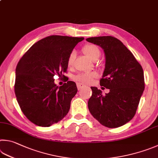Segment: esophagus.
I'll use <instances>...</instances> for the list:
<instances>
[{"mask_svg":"<svg viewBox=\"0 0 158 158\" xmlns=\"http://www.w3.org/2000/svg\"><path fill=\"white\" fill-rule=\"evenodd\" d=\"M77 88H78V90H80V89H81L82 88H84L85 86L84 84H81V83H77Z\"/></svg>","mask_w":158,"mask_h":158,"instance_id":"1","label":"esophagus"}]
</instances>
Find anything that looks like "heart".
<instances>
[{
  "label": "heart",
  "instance_id": "1",
  "mask_svg": "<svg viewBox=\"0 0 158 158\" xmlns=\"http://www.w3.org/2000/svg\"><path fill=\"white\" fill-rule=\"evenodd\" d=\"M82 51L89 59L90 60H93V61L97 60L100 56V50L99 48L94 45H85L83 47ZM74 59H75V52H72L69 54L67 61V65L69 68H71L73 65ZM97 76V74L95 72H87V73H82L77 74V76L74 77V79L79 82L89 84Z\"/></svg>",
  "mask_w": 158,
  "mask_h": 158
}]
</instances>
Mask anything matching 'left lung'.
Returning a JSON list of instances; mask_svg holds the SVG:
<instances>
[{
	"label": "left lung",
	"instance_id": "obj_1",
	"mask_svg": "<svg viewBox=\"0 0 158 158\" xmlns=\"http://www.w3.org/2000/svg\"><path fill=\"white\" fill-rule=\"evenodd\" d=\"M86 41L104 50L105 68L100 85L110 89L104 95L97 87H91L89 110L104 127H122L135 114L144 90L142 68L131 52L113 36L90 37Z\"/></svg>",
	"mask_w": 158,
	"mask_h": 158
}]
</instances>
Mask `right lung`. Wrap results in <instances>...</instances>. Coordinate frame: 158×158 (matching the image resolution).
Returning a JSON list of instances; mask_svg holds the SVG:
<instances>
[{
  "mask_svg": "<svg viewBox=\"0 0 158 158\" xmlns=\"http://www.w3.org/2000/svg\"><path fill=\"white\" fill-rule=\"evenodd\" d=\"M84 37L50 36L35 43L16 68L14 91L23 114L39 127H48L68 114L77 93L74 81L58 86L53 79L66 73L68 58Z\"/></svg>",
  "mask_w": 158,
  "mask_h": 158,
  "instance_id": "1",
  "label": "right lung"
}]
</instances>
